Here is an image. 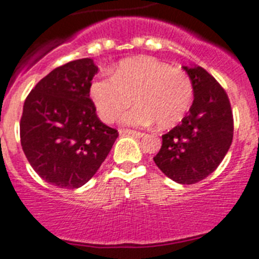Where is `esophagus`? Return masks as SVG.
I'll return each mask as SVG.
<instances>
[{
  "mask_svg": "<svg viewBox=\"0 0 259 259\" xmlns=\"http://www.w3.org/2000/svg\"><path fill=\"white\" fill-rule=\"evenodd\" d=\"M119 134H123V135H132V136H136V137H144L145 134L143 132H139V131H134V130H120Z\"/></svg>",
  "mask_w": 259,
  "mask_h": 259,
  "instance_id": "34e87169",
  "label": "esophagus"
}]
</instances>
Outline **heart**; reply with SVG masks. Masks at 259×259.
<instances>
[{"label": "heart", "instance_id": "obj_1", "mask_svg": "<svg viewBox=\"0 0 259 259\" xmlns=\"http://www.w3.org/2000/svg\"><path fill=\"white\" fill-rule=\"evenodd\" d=\"M89 96L105 123H113L132 100L136 106L122 116V123L149 125L155 122L164 130L178 124L188 113L193 84L182 68L152 57H132L119 62L111 77L96 79Z\"/></svg>", "mask_w": 259, "mask_h": 259}]
</instances>
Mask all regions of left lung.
I'll list each match as a JSON object with an SVG mask.
<instances>
[{
  "instance_id": "1",
  "label": "left lung",
  "mask_w": 259,
  "mask_h": 259,
  "mask_svg": "<svg viewBox=\"0 0 259 259\" xmlns=\"http://www.w3.org/2000/svg\"><path fill=\"white\" fill-rule=\"evenodd\" d=\"M193 84V102L182 123L162 136L154 159L158 168L179 184L205 179L223 161L233 137L227 93L206 70L183 66Z\"/></svg>"
}]
</instances>
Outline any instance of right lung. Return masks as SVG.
<instances>
[{
	"label": "right lung",
	"mask_w": 259,
	"mask_h": 259,
	"mask_svg": "<svg viewBox=\"0 0 259 259\" xmlns=\"http://www.w3.org/2000/svg\"><path fill=\"white\" fill-rule=\"evenodd\" d=\"M97 72L91 58L68 62L41 79L23 106V152L41 179L59 188H80L92 179L118 137L89 97Z\"/></svg>",
	"instance_id": "right-lung-1"
}]
</instances>
